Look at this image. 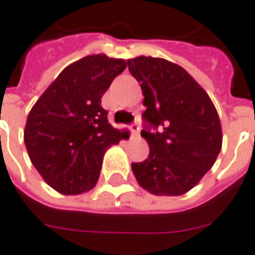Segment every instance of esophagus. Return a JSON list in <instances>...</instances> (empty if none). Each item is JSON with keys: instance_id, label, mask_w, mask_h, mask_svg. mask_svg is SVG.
<instances>
[{"instance_id": "obj_1", "label": "esophagus", "mask_w": 255, "mask_h": 255, "mask_svg": "<svg viewBox=\"0 0 255 255\" xmlns=\"http://www.w3.org/2000/svg\"><path fill=\"white\" fill-rule=\"evenodd\" d=\"M129 129H131V132H132V135H134V137H138L139 135L138 124H135V123H134V124H131V126H129Z\"/></svg>"}]
</instances>
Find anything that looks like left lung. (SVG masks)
Wrapping results in <instances>:
<instances>
[{"mask_svg":"<svg viewBox=\"0 0 255 255\" xmlns=\"http://www.w3.org/2000/svg\"><path fill=\"white\" fill-rule=\"evenodd\" d=\"M144 95L148 158L132 162L138 184L155 195H181L200 183L221 151L223 132L208 94L183 67L164 58L127 60ZM160 131H158V129Z\"/></svg>","mask_w":255,"mask_h":255,"instance_id":"left-lung-1","label":"left lung"}]
</instances>
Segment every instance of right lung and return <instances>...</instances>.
Returning a JSON list of instances; mask_svg holds the SVG:
<instances>
[{
	"label": "right lung",
	"instance_id": "obj_1",
	"mask_svg": "<svg viewBox=\"0 0 255 255\" xmlns=\"http://www.w3.org/2000/svg\"><path fill=\"white\" fill-rule=\"evenodd\" d=\"M127 62L88 55L64 68L31 108L24 131L29 160L45 183L65 195L90 191L111 145L128 138L114 128L101 98Z\"/></svg>",
	"mask_w": 255,
	"mask_h": 255
}]
</instances>
